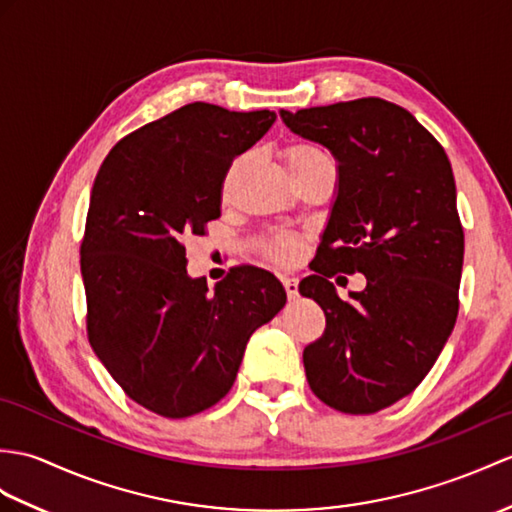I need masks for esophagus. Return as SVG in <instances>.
I'll return each instance as SVG.
<instances>
[{"label":"esophagus","mask_w":512,"mask_h":512,"mask_svg":"<svg viewBox=\"0 0 512 512\" xmlns=\"http://www.w3.org/2000/svg\"><path fill=\"white\" fill-rule=\"evenodd\" d=\"M281 283H283V288H285V292H288L290 299H296V296H299V279L281 277Z\"/></svg>","instance_id":"esophagus-1"}]
</instances>
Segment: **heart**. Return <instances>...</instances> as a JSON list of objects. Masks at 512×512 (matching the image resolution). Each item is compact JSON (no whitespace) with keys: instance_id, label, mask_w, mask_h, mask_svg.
Instances as JSON below:
<instances>
[{"instance_id":"b5f03b06","label":"heart","mask_w":512,"mask_h":512,"mask_svg":"<svg viewBox=\"0 0 512 512\" xmlns=\"http://www.w3.org/2000/svg\"><path fill=\"white\" fill-rule=\"evenodd\" d=\"M320 159H329V157L323 150L310 144H294L290 148H285V161H288V168L292 170V174H299L301 170L307 168V165H312ZM240 165H242V159H235L231 163L227 176H224V189H229L235 172L240 170ZM299 251H301L299 240L288 233H277L264 242V255L270 257L272 261H277V264H292L296 255H299Z\"/></svg>"}]
</instances>
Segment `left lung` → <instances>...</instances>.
Returning a JSON list of instances; mask_svg holds the SVG:
<instances>
[{
	"instance_id": "1",
	"label": "left lung",
	"mask_w": 512,
	"mask_h": 512,
	"mask_svg": "<svg viewBox=\"0 0 512 512\" xmlns=\"http://www.w3.org/2000/svg\"><path fill=\"white\" fill-rule=\"evenodd\" d=\"M292 133L338 161V194L299 283L325 312L303 364L314 395L344 414H373L417 388L456 325L465 233L443 146L414 115L382 98L296 113ZM362 271L367 288L342 302L328 279Z\"/></svg>"
}]
</instances>
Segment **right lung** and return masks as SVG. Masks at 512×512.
Listing matches in <instances>:
<instances>
[{
    "instance_id": "1",
    "label": "right lung",
    "mask_w": 512,
    "mask_h": 512,
    "mask_svg": "<svg viewBox=\"0 0 512 512\" xmlns=\"http://www.w3.org/2000/svg\"><path fill=\"white\" fill-rule=\"evenodd\" d=\"M275 120L185 104L117 141L95 176L80 244L87 336L126 395L165 419L216 406L248 338L285 305L277 277L255 266L209 290L187 275L183 244L220 218L233 159Z\"/></svg>"
}]
</instances>
